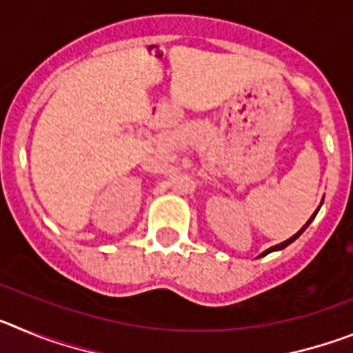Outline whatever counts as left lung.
<instances>
[{
	"label": "left lung",
	"mask_w": 353,
	"mask_h": 353,
	"mask_svg": "<svg viewBox=\"0 0 353 353\" xmlns=\"http://www.w3.org/2000/svg\"><path fill=\"white\" fill-rule=\"evenodd\" d=\"M318 210H320V207H318V208H316V212H314V214H313V215H311V217H310V221H307V223H305V224H304V226H302V228H301V230H299V232H297V233H295V235H293V236H290V239H288V240H285V242H281V244H277V245H274V248H270V249H267V251H263V252H261V254H260V256H265V254H269V252H272V251H281V249H285V248H286V245H290V244H292L293 240H297V239H299V236H301V235H302V233H304V230H305V228L310 226V223H311V221H313V219H314V215H316V214H318Z\"/></svg>",
	"instance_id": "8db88e82"
}]
</instances>
